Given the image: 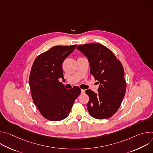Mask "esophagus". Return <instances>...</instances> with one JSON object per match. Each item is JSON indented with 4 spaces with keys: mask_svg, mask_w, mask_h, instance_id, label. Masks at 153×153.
Returning <instances> with one entry per match:
<instances>
[{
    "mask_svg": "<svg viewBox=\"0 0 153 153\" xmlns=\"http://www.w3.org/2000/svg\"><path fill=\"white\" fill-rule=\"evenodd\" d=\"M85 93V90H81V94H84Z\"/></svg>",
    "mask_w": 153,
    "mask_h": 153,
    "instance_id": "34e87169",
    "label": "esophagus"
}]
</instances>
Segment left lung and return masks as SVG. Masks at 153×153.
Listing matches in <instances>:
<instances>
[{"label": "left lung", "mask_w": 153, "mask_h": 153, "mask_svg": "<svg viewBox=\"0 0 153 153\" xmlns=\"http://www.w3.org/2000/svg\"><path fill=\"white\" fill-rule=\"evenodd\" d=\"M77 49L88 58L90 74L100 83L97 93L91 90L85 91L90 98L88 111L97 119L110 118L119 110L125 94L122 64L111 50L100 43L80 45Z\"/></svg>", "instance_id": "left-lung-1"}]
</instances>
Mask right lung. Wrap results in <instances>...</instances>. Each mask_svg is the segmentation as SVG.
<instances>
[{
    "label": "right lung",
    "mask_w": 153,
    "mask_h": 153,
    "mask_svg": "<svg viewBox=\"0 0 153 153\" xmlns=\"http://www.w3.org/2000/svg\"><path fill=\"white\" fill-rule=\"evenodd\" d=\"M77 45L55 46L39 55L34 60L30 74V88L35 105L41 115L51 121H59L70 114L79 87L65 88L59 79H64L62 63Z\"/></svg>",
    "instance_id": "1"
}]
</instances>
